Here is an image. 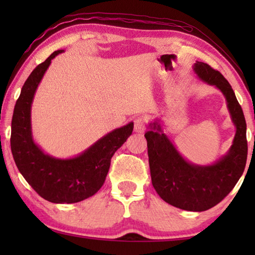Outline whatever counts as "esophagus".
<instances>
[{"mask_svg":"<svg viewBox=\"0 0 255 255\" xmlns=\"http://www.w3.org/2000/svg\"><path fill=\"white\" fill-rule=\"evenodd\" d=\"M145 126H146V119L144 117H137L133 122V130L138 133L144 132L145 130Z\"/></svg>","mask_w":255,"mask_h":255,"instance_id":"34e87169","label":"esophagus"}]
</instances>
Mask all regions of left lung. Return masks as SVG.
Returning a JSON list of instances; mask_svg holds the SVG:
<instances>
[{"label":"left lung","mask_w":255,"mask_h":255,"mask_svg":"<svg viewBox=\"0 0 255 255\" xmlns=\"http://www.w3.org/2000/svg\"><path fill=\"white\" fill-rule=\"evenodd\" d=\"M200 80L221 90L226 98L236 133L228 153L211 165H196L181 156L158 122L146 131L152 184L162 199L176 208L205 211L219 204L243 174L248 158L247 123L231 84L208 64L193 65Z\"/></svg>","instance_id":"obj_1"}]
</instances>
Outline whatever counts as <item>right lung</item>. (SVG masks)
Returning a JSON list of instances; mask_svg holds the SVG:
<instances>
[{
  "label": "right lung",
  "instance_id": "obj_1",
  "mask_svg": "<svg viewBox=\"0 0 255 255\" xmlns=\"http://www.w3.org/2000/svg\"><path fill=\"white\" fill-rule=\"evenodd\" d=\"M63 51H54L24 82L12 117L11 150L20 173L41 198L54 204H74L88 199L100 190L109 171L111 157L131 135L133 124L129 123L107 133L73 158L49 156L34 144L31 133L34 92L51 59Z\"/></svg>",
  "mask_w": 255,
  "mask_h": 255
}]
</instances>
